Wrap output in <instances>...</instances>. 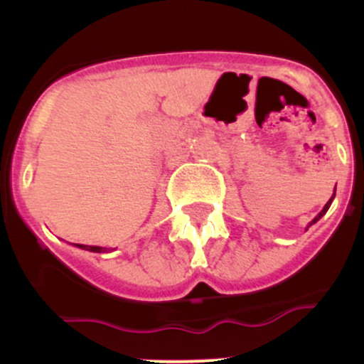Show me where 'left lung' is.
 Segmentation results:
<instances>
[{
  "instance_id": "obj_1",
  "label": "left lung",
  "mask_w": 364,
  "mask_h": 364,
  "mask_svg": "<svg viewBox=\"0 0 364 364\" xmlns=\"http://www.w3.org/2000/svg\"><path fill=\"white\" fill-rule=\"evenodd\" d=\"M333 199H335V196H333V197H331V199H329V203L324 205V209H322V211H321V213H318V215H317V216H315V218H314V222H311V223H315V222H317V220H318V218H321V216H322V215H324V213H326V211H328V209H329V205H331V203H333ZM311 223H310V225H311Z\"/></svg>"
}]
</instances>
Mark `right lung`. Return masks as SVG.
I'll list each match as a JSON object with an SVG mask.
<instances>
[{
  "instance_id": "right-lung-1",
  "label": "right lung",
  "mask_w": 364,
  "mask_h": 364,
  "mask_svg": "<svg viewBox=\"0 0 364 364\" xmlns=\"http://www.w3.org/2000/svg\"><path fill=\"white\" fill-rule=\"evenodd\" d=\"M79 248L82 250H90V252H107V248H102V247H86V245H77Z\"/></svg>"
}]
</instances>
